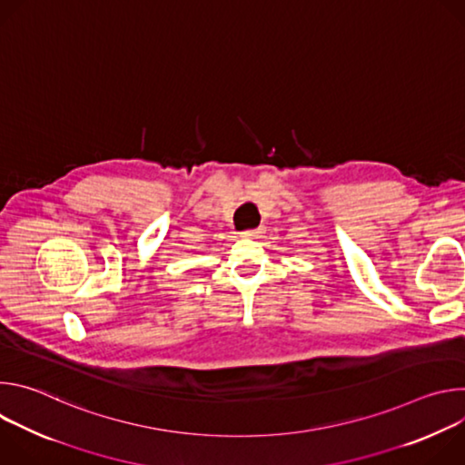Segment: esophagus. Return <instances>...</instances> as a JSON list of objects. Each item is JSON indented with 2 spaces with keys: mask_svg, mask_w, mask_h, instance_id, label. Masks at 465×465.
<instances>
[{
  "mask_svg": "<svg viewBox=\"0 0 465 465\" xmlns=\"http://www.w3.org/2000/svg\"><path fill=\"white\" fill-rule=\"evenodd\" d=\"M261 233H262V228H253V230H244V232H241V237H246V239H257Z\"/></svg>",
  "mask_w": 465,
  "mask_h": 465,
  "instance_id": "34e87169",
  "label": "esophagus"
}]
</instances>
